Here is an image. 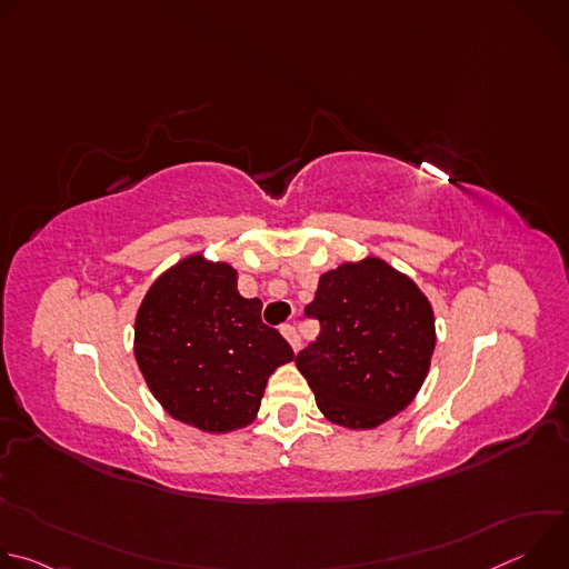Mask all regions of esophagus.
<instances>
[{"label":"esophagus","instance_id":"34e87169","mask_svg":"<svg viewBox=\"0 0 569 569\" xmlns=\"http://www.w3.org/2000/svg\"><path fill=\"white\" fill-rule=\"evenodd\" d=\"M281 336L288 340V345L292 347V351H297V349H299L297 331H295V327H290V323H286V327H281Z\"/></svg>","mask_w":569,"mask_h":569}]
</instances>
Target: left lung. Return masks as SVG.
Instances as JSON below:
<instances>
[{"instance_id":"left-lung-1","label":"left lung","mask_w":569,"mask_h":569,"mask_svg":"<svg viewBox=\"0 0 569 569\" xmlns=\"http://www.w3.org/2000/svg\"><path fill=\"white\" fill-rule=\"evenodd\" d=\"M306 315L319 319L321 331L295 365L331 423L373 430L417 398L437 329L415 279L380 257L347 261L319 277Z\"/></svg>"}]
</instances>
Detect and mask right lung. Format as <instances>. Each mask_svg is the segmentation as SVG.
I'll list each match as a JSON object with an SVG mask.
<instances>
[{
	"instance_id": "obj_1",
	"label": "right lung",
	"mask_w": 569,
	"mask_h": 569,
	"mask_svg": "<svg viewBox=\"0 0 569 569\" xmlns=\"http://www.w3.org/2000/svg\"><path fill=\"white\" fill-rule=\"evenodd\" d=\"M261 306L238 292L229 263L202 252L152 281L134 317V360L161 410L209 435L257 419L268 378L295 360Z\"/></svg>"
}]
</instances>
